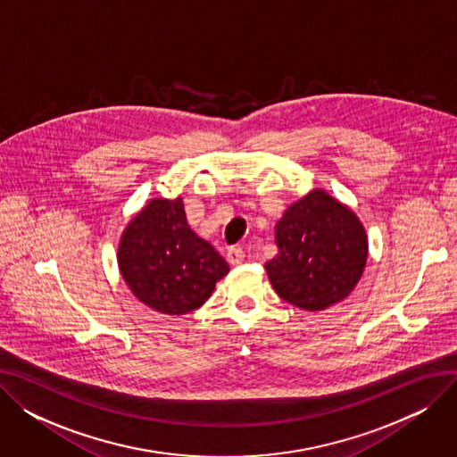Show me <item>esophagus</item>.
<instances>
[{"label": "esophagus", "instance_id": "34e87169", "mask_svg": "<svg viewBox=\"0 0 457 457\" xmlns=\"http://www.w3.org/2000/svg\"><path fill=\"white\" fill-rule=\"evenodd\" d=\"M228 261H229V265H241V262L245 261V252L241 248H231L228 252Z\"/></svg>", "mask_w": 457, "mask_h": 457}]
</instances>
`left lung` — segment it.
<instances>
[{
	"instance_id": "8db88e82",
	"label": "left lung",
	"mask_w": 457,
	"mask_h": 457,
	"mask_svg": "<svg viewBox=\"0 0 457 457\" xmlns=\"http://www.w3.org/2000/svg\"><path fill=\"white\" fill-rule=\"evenodd\" d=\"M274 231L278 255L265 269L279 298L324 311L350 296L367 267L369 237L346 204L313 188L285 209Z\"/></svg>"
}]
</instances>
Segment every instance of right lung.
<instances>
[{"instance_id":"obj_1","label":"right lung","mask_w":457,"mask_h":457,"mask_svg":"<svg viewBox=\"0 0 457 457\" xmlns=\"http://www.w3.org/2000/svg\"><path fill=\"white\" fill-rule=\"evenodd\" d=\"M118 270L131 295L162 315L204 305L229 265L187 224L183 198H154L126 224Z\"/></svg>"}]
</instances>
